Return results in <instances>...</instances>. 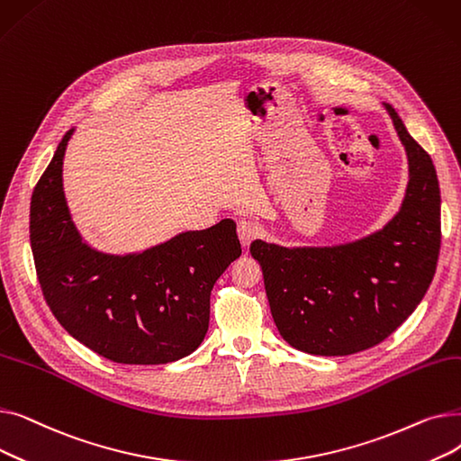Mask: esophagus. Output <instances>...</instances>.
I'll return each mask as SVG.
<instances>
[{
	"mask_svg": "<svg viewBox=\"0 0 461 461\" xmlns=\"http://www.w3.org/2000/svg\"><path fill=\"white\" fill-rule=\"evenodd\" d=\"M237 235H239L240 245L249 247L252 240L259 235V228L252 221H247V218H243V221H239V224H237Z\"/></svg>",
	"mask_w": 461,
	"mask_h": 461,
	"instance_id": "esophagus-1",
	"label": "esophagus"
}]
</instances>
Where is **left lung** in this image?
<instances>
[{
  "label": "left lung",
  "mask_w": 461,
  "mask_h": 461,
  "mask_svg": "<svg viewBox=\"0 0 461 461\" xmlns=\"http://www.w3.org/2000/svg\"><path fill=\"white\" fill-rule=\"evenodd\" d=\"M407 155L398 212L381 230L330 247L252 240L284 340L304 353L344 357L389 338L420 304L441 247V194L429 155L383 103Z\"/></svg>",
  "instance_id": "obj_1"
}]
</instances>
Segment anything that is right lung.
I'll list each match as a JSON object with an SVG mask.
<instances>
[{"instance_id":"1","label":"right lung","mask_w":461,"mask_h":461,"mask_svg":"<svg viewBox=\"0 0 461 461\" xmlns=\"http://www.w3.org/2000/svg\"><path fill=\"white\" fill-rule=\"evenodd\" d=\"M59 141L30 207V240L44 299L80 344L119 365H166L196 351L214 282L240 256L235 222L183 231L140 252L108 254L82 239L67 205Z\"/></svg>"}]
</instances>
